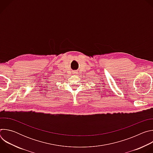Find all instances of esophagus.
<instances>
[{
  "mask_svg": "<svg viewBox=\"0 0 153 153\" xmlns=\"http://www.w3.org/2000/svg\"><path fill=\"white\" fill-rule=\"evenodd\" d=\"M77 71H73V74H77Z\"/></svg>",
  "mask_w": 153,
  "mask_h": 153,
  "instance_id": "obj_1",
  "label": "esophagus"
}]
</instances>
